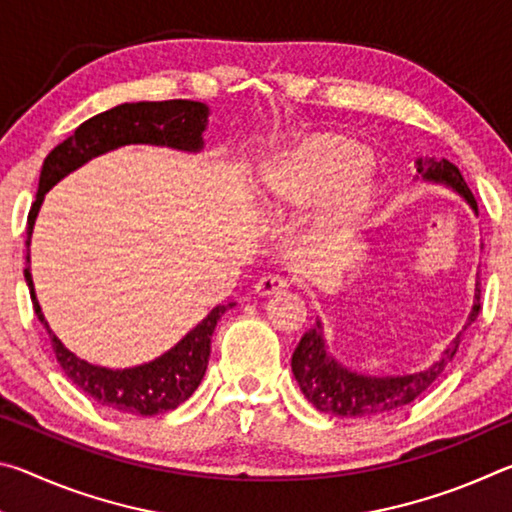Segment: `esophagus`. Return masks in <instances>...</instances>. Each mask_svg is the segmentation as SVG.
I'll use <instances>...</instances> for the list:
<instances>
[{"label": "esophagus", "instance_id": "1", "mask_svg": "<svg viewBox=\"0 0 512 512\" xmlns=\"http://www.w3.org/2000/svg\"><path fill=\"white\" fill-rule=\"evenodd\" d=\"M287 287L289 284H287V280H282V277L264 275L255 282V293H259V296H275V293L287 291Z\"/></svg>", "mask_w": 512, "mask_h": 512}]
</instances>
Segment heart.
Masks as SVG:
<instances>
[{"instance_id":"1","label":"heart","mask_w":512,"mask_h":512,"mask_svg":"<svg viewBox=\"0 0 512 512\" xmlns=\"http://www.w3.org/2000/svg\"><path fill=\"white\" fill-rule=\"evenodd\" d=\"M370 153L343 135H314L266 171V189L277 201L305 207L327 198L323 223L348 230L375 201L368 180Z\"/></svg>"}]
</instances>
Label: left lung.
<instances>
[{
	"mask_svg": "<svg viewBox=\"0 0 512 512\" xmlns=\"http://www.w3.org/2000/svg\"><path fill=\"white\" fill-rule=\"evenodd\" d=\"M415 171L420 173L424 180H436V183H445L454 187L472 210H479L476 198L465 185L452 162L436 160V158H418L415 160ZM481 309V291L476 293V302L472 307V314L467 318V325L474 323ZM465 325V327H467ZM463 341V334H458L452 345L445 350L443 359L433 363L431 368L415 372V375L404 377H366L357 375L348 368H343L339 361H334L327 354L323 329L316 323L309 332L302 336L296 352L291 357V370L296 375L300 391L305 393L307 400L316 406L318 411L339 415V418H372V415H384L402 409V406L411 404L415 397H420L427 388L440 377L449 361L456 357L458 345Z\"/></svg>",
	"mask_w": 512,
	"mask_h": 512,
	"instance_id": "1",
	"label": "left lung"
}]
</instances>
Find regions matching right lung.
Listing matches in <instances>:
<instances>
[{"label": "right lung", "mask_w": 512, "mask_h": 512, "mask_svg": "<svg viewBox=\"0 0 512 512\" xmlns=\"http://www.w3.org/2000/svg\"><path fill=\"white\" fill-rule=\"evenodd\" d=\"M207 106L201 101L171 99V101H140L121 103V106L101 112L76 128L72 137L60 142L51 151L40 171L38 194L29 210L27 228V264H29V244L31 230L36 223L42 198L54 187L60 178L69 171L79 169L97 155L117 149L124 144H158L171 146V149L198 151L203 149V131L207 124ZM24 280L29 284L33 311L42 325H45L51 348L65 375L81 388L85 395L99 404L112 406V409L133 413V415H160L183 404L201 384L210 359L212 332L225 309L232 305L214 307L207 318H203L192 332H189L176 348L164 352L151 363L126 370H108L92 366L88 361L74 357L54 332H51L42 309L38 305L36 291L29 266L24 268Z\"/></svg>", "instance_id": "obj_1"}]
</instances>
